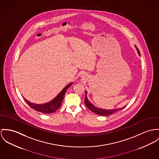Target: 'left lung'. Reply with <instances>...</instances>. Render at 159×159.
<instances>
[{"label":"left lung","mask_w":159,"mask_h":159,"mask_svg":"<svg viewBox=\"0 0 159 159\" xmlns=\"http://www.w3.org/2000/svg\"><path fill=\"white\" fill-rule=\"evenodd\" d=\"M135 47L137 51V52L139 54V56H140V51H139V49H138V48L135 45ZM86 94H87V91H85V103L86 106V107L91 110V111H93V112L96 113V114H98V115H100V116H108L110 114H112L118 111H120V110H122L125 108V107H123L121 108H117V109H112V110H105V109H102V108H98V107H95L93 104H92L91 103L90 101H89V100L87 98V96H86Z\"/></svg>","instance_id":"obj_1"}]
</instances>
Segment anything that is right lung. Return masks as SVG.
Here are the masks:
<instances>
[{
  "label": "right lung",
  "instance_id": "obj_1",
  "mask_svg": "<svg viewBox=\"0 0 159 159\" xmlns=\"http://www.w3.org/2000/svg\"><path fill=\"white\" fill-rule=\"evenodd\" d=\"M73 83H71V84H68V85L66 86L56 98L48 103H45L43 104H36V103H31V102L28 101L24 98L26 103L31 108L36 110V111L40 112L43 114H51V113H53L55 111H56L60 108L61 103H62V101H63V99L65 97V93H66V90L68 89V88Z\"/></svg>",
  "mask_w": 159,
  "mask_h": 159
}]
</instances>
